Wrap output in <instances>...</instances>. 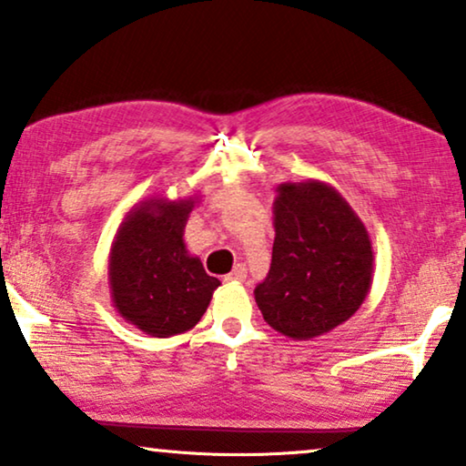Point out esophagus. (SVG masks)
<instances>
[{
  "label": "esophagus",
  "instance_id": "1",
  "mask_svg": "<svg viewBox=\"0 0 466 466\" xmlns=\"http://www.w3.org/2000/svg\"><path fill=\"white\" fill-rule=\"evenodd\" d=\"M247 279V268L242 264H236L230 274H226V283H242Z\"/></svg>",
  "mask_w": 466,
  "mask_h": 466
}]
</instances>
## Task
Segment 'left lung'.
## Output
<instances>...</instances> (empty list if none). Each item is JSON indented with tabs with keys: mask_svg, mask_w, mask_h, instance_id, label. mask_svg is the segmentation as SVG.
<instances>
[{
	"mask_svg": "<svg viewBox=\"0 0 466 466\" xmlns=\"http://www.w3.org/2000/svg\"><path fill=\"white\" fill-rule=\"evenodd\" d=\"M274 232L270 270L253 291L266 323L291 339L346 323L370 293L373 247L344 196L319 179L280 183Z\"/></svg>",
	"mask_w": 466,
	"mask_h": 466,
	"instance_id": "1",
	"label": "left lung"
}]
</instances>
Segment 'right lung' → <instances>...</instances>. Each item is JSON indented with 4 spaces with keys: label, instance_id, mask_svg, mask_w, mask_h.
Wrapping results in <instances>:
<instances>
[{
    "label": "right lung",
    "instance_id": "obj_1",
    "mask_svg": "<svg viewBox=\"0 0 466 466\" xmlns=\"http://www.w3.org/2000/svg\"><path fill=\"white\" fill-rule=\"evenodd\" d=\"M198 196L156 194L124 215L109 248V293L116 312L152 338L196 327L221 285L187 251L183 232Z\"/></svg>",
    "mask_w": 466,
    "mask_h": 466
}]
</instances>
